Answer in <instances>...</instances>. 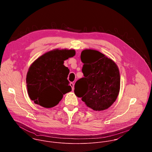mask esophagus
I'll return each instance as SVG.
<instances>
[{
  "label": "esophagus",
  "mask_w": 152,
  "mask_h": 152,
  "mask_svg": "<svg viewBox=\"0 0 152 152\" xmlns=\"http://www.w3.org/2000/svg\"><path fill=\"white\" fill-rule=\"evenodd\" d=\"M70 86H71V87H72V90L73 91L74 90V83H70Z\"/></svg>",
  "instance_id": "esophagus-1"
}]
</instances>
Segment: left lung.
Here are the masks:
<instances>
[{
	"mask_svg": "<svg viewBox=\"0 0 152 152\" xmlns=\"http://www.w3.org/2000/svg\"><path fill=\"white\" fill-rule=\"evenodd\" d=\"M84 77L75 85V93L88 107L96 111L110 107L115 101L120 87V76L116 64L99 51L82 52Z\"/></svg>",
	"mask_w": 152,
	"mask_h": 152,
	"instance_id": "1",
	"label": "left lung"
}]
</instances>
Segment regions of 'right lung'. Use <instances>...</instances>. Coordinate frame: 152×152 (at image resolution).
Returning <instances> with one entry per match:
<instances>
[{"label": "right lung", "mask_w": 152, "mask_h": 152, "mask_svg": "<svg viewBox=\"0 0 152 152\" xmlns=\"http://www.w3.org/2000/svg\"><path fill=\"white\" fill-rule=\"evenodd\" d=\"M75 55V50H53L42 55L31 66L26 76L28 93L35 104L52 107L63 94L72 91L67 77L70 70L64 61Z\"/></svg>", "instance_id": "right-lung-1"}]
</instances>
